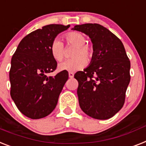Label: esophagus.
<instances>
[{
    "instance_id": "1",
    "label": "esophagus",
    "mask_w": 146,
    "mask_h": 146,
    "mask_svg": "<svg viewBox=\"0 0 146 146\" xmlns=\"http://www.w3.org/2000/svg\"><path fill=\"white\" fill-rule=\"evenodd\" d=\"M73 76H74V73H72V72H70V73H69V77H70V78H71V79H72V78H73Z\"/></svg>"
}]
</instances>
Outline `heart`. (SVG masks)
Masks as SVG:
<instances>
[{"label": "heart", "mask_w": 146, "mask_h": 146, "mask_svg": "<svg viewBox=\"0 0 146 146\" xmlns=\"http://www.w3.org/2000/svg\"><path fill=\"white\" fill-rule=\"evenodd\" d=\"M64 38L67 44L75 46V48L72 52L73 58L67 59L59 64V70L74 72L83 68L86 62H89L93 56V48L85 42V36L81 32L71 31L65 34ZM49 48L54 60L61 61L64 58V46L60 39H54L51 42Z\"/></svg>", "instance_id": "heart-1"}]
</instances>
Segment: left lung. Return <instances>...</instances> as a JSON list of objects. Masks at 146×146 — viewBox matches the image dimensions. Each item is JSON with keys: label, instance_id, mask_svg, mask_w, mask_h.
<instances>
[{"label": "left lung", "instance_id": "left-lung-1", "mask_svg": "<svg viewBox=\"0 0 146 146\" xmlns=\"http://www.w3.org/2000/svg\"><path fill=\"white\" fill-rule=\"evenodd\" d=\"M73 30L89 36L93 56L89 66L74 75L82 110L92 118L105 120L122 108L130 83L131 62L124 45L114 34L99 24L76 25Z\"/></svg>", "mask_w": 146, "mask_h": 146}]
</instances>
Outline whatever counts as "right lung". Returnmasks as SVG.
<instances>
[{"label":"right lung","mask_w":146,"mask_h":146,"mask_svg":"<svg viewBox=\"0 0 146 146\" xmlns=\"http://www.w3.org/2000/svg\"><path fill=\"white\" fill-rule=\"evenodd\" d=\"M70 25H48L25 36L12 57L10 95L22 114L32 119L44 118L54 110L68 79V72L48 76L57 67L50 44Z\"/></svg>","instance_id":"obj_1"}]
</instances>
